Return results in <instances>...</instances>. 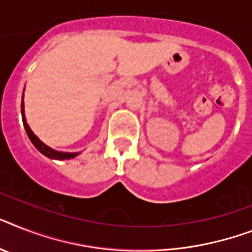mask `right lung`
<instances>
[{
	"instance_id": "right-lung-1",
	"label": "right lung",
	"mask_w": 252,
	"mask_h": 252,
	"mask_svg": "<svg viewBox=\"0 0 252 252\" xmlns=\"http://www.w3.org/2000/svg\"><path fill=\"white\" fill-rule=\"evenodd\" d=\"M22 119H23V124H24V128H26V132L30 137V140L32 141V144L36 146L38 151H40L41 154H44L45 157H48V158H52V159H58V160H63V159H71V158H75L79 153H62V151H55L53 149H50L49 146L44 144V142H41L38 140V137L34 134L32 130H31L30 126L27 124V120H26V116H24V105L23 102H22Z\"/></svg>"
}]
</instances>
